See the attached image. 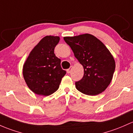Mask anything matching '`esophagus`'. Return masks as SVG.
Segmentation results:
<instances>
[{
    "mask_svg": "<svg viewBox=\"0 0 133 133\" xmlns=\"http://www.w3.org/2000/svg\"><path fill=\"white\" fill-rule=\"evenodd\" d=\"M72 66H71L69 69H67V72H68V73H70L71 72V70H72Z\"/></svg>",
    "mask_w": 133,
    "mask_h": 133,
    "instance_id": "1",
    "label": "esophagus"
}]
</instances>
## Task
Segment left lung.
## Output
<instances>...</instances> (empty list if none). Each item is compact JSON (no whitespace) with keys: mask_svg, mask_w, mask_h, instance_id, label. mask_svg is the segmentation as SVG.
Segmentation results:
<instances>
[{"mask_svg":"<svg viewBox=\"0 0 133 133\" xmlns=\"http://www.w3.org/2000/svg\"><path fill=\"white\" fill-rule=\"evenodd\" d=\"M75 57L83 65L84 75L75 82L78 90L89 96H96L110 85L115 69V60L100 40L89 34L65 37Z\"/></svg>","mask_w":133,"mask_h":133,"instance_id":"obj_1","label":"left lung"}]
</instances>
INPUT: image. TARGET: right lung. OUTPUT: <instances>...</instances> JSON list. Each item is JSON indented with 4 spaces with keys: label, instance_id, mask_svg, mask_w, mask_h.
I'll return each mask as SVG.
<instances>
[{
    "label": "right lung",
    "instance_id": "add662e5",
    "mask_svg": "<svg viewBox=\"0 0 133 133\" xmlns=\"http://www.w3.org/2000/svg\"><path fill=\"white\" fill-rule=\"evenodd\" d=\"M57 36H47L31 51L23 65L26 85L35 94L50 96L57 91L66 71L61 68L54 49L59 42Z\"/></svg>",
    "mask_w": 133,
    "mask_h": 133
}]
</instances>
